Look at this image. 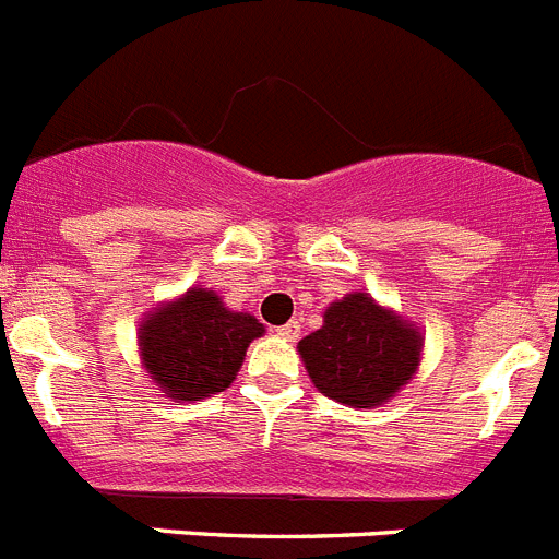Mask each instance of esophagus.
I'll list each match as a JSON object with an SVG mask.
<instances>
[{
	"label": "esophagus",
	"instance_id": "esophagus-1",
	"mask_svg": "<svg viewBox=\"0 0 559 559\" xmlns=\"http://www.w3.org/2000/svg\"><path fill=\"white\" fill-rule=\"evenodd\" d=\"M276 335H280V338H285V341H296L299 335H302V324H299V322L283 324V328H276Z\"/></svg>",
	"mask_w": 559,
	"mask_h": 559
}]
</instances>
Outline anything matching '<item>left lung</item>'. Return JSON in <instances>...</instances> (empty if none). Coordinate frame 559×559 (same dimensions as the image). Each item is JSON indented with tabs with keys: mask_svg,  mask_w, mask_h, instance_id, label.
I'll use <instances>...</instances> for the list:
<instances>
[{
	"mask_svg": "<svg viewBox=\"0 0 559 559\" xmlns=\"http://www.w3.org/2000/svg\"><path fill=\"white\" fill-rule=\"evenodd\" d=\"M299 355L324 397L374 408L417 372L423 335L403 316L355 290L324 310V324L299 341Z\"/></svg>",
	"mask_w": 559,
	"mask_h": 559,
	"instance_id": "obj_1",
	"label": "left lung"
}]
</instances>
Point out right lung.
Wrapping results in <instances>:
<instances>
[{"label":"right lung","mask_w":559,"mask_h":559,"mask_svg":"<svg viewBox=\"0 0 559 559\" xmlns=\"http://www.w3.org/2000/svg\"><path fill=\"white\" fill-rule=\"evenodd\" d=\"M263 333L254 316L224 308L215 290L190 288L142 319V367L176 403L210 397L229 389L249 344Z\"/></svg>","instance_id":"1"}]
</instances>
